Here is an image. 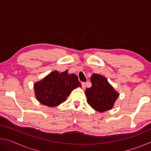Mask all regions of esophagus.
Wrapping results in <instances>:
<instances>
[{
	"label": "esophagus",
	"instance_id": "obj_1",
	"mask_svg": "<svg viewBox=\"0 0 151 151\" xmlns=\"http://www.w3.org/2000/svg\"><path fill=\"white\" fill-rule=\"evenodd\" d=\"M86 83L85 82H83V83H81V85H82V87H83V88H85V86H86Z\"/></svg>",
	"mask_w": 151,
	"mask_h": 151
}]
</instances>
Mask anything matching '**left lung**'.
Segmentation results:
<instances>
[{
    "mask_svg": "<svg viewBox=\"0 0 151 151\" xmlns=\"http://www.w3.org/2000/svg\"><path fill=\"white\" fill-rule=\"evenodd\" d=\"M92 86L85 91L87 103L95 111L103 112L111 109L119 94L103 76L93 74L91 77Z\"/></svg>",
    "mask_w": 151,
    "mask_h": 151,
    "instance_id": "1",
    "label": "left lung"
}]
</instances>
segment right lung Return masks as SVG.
I'll list each match as a JSON object with an SVG mask.
<instances>
[{
	"label": "right lung",
	"mask_w": 151,
	"mask_h": 151,
	"mask_svg": "<svg viewBox=\"0 0 151 151\" xmlns=\"http://www.w3.org/2000/svg\"><path fill=\"white\" fill-rule=\"evenodd\" d=\"M81 86L78 76L68 75V70L59 73L53 71L38 83L34 88L37 100L46 106L52 107L65 102L71 92Z\"/></svg>",
	"instance_id": "obj_1"
}]
</instances>
